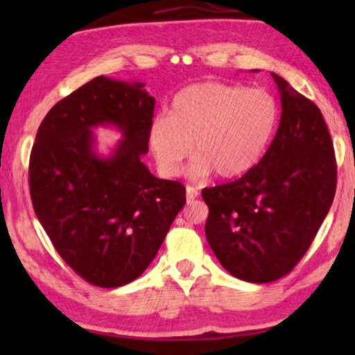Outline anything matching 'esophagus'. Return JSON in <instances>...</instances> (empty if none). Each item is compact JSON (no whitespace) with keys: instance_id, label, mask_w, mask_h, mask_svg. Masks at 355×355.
<instances>
[{"instance_id":"1","label":"esophagus","mask_w":355,"mask_h":355,"mask_svg":"<svg viewBox=\"0 0 355 355\" xmlns=\"http://www.w3.org/2000/svg\"><path fill=\"white\" fill-rule=\"evenodd\" d=\"M197 197H199V191H197V188H194V186H186V200L188 202H191V200H194V199H197Z\"/></svg>"}]
</instances>
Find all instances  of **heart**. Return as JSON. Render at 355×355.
Returning a JSON list of instances; mask_svg holds the SVG:
<instances>
[{
    "label": "heart",
    "instance_id": "obj_1",
    "mask_svg": "<svg viewBox=\"0 0 355 355\" xmlns=\"http://www.w3.org/2000/svg\"><path fill=\"white\" fill-rule=\"evenodd\" d=\"M279 122V103L266 89L207 81L192 84L172 98L148 130L156 163L166 175H178L183 161L197 155L191 172L220 178L243 175L261 158Z\"/></svg>",
    "mask_w": 355,
    "mask_h": 355
}]
</instances>
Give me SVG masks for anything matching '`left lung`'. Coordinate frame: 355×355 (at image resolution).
<instances>
[{
	"instance_id": "obj_1",
	"label": "left lung",
	"mask_w": 355,
	"mask_h": 355,
	"mask_svg": "<svg viewBox=\"0 0 355 355\" xmlns=\"http://www.w3.org/2000/svg\"><path fill=\"white\" fill-rule=\"evenodd\" d=\"M271 75L282 116L268 152L241 178L202 191L209 208L208 244L228 272L250 284H269L293 271L336 188L334 142L320 107Z\"/></svg>"
}]
</instances>
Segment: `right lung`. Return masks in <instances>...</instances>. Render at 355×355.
<instances>
[{"mask_svg": "<svg viewBox=\"0 0 355 355\" xmlns=\"http://www.w3.org/2000/svg\"><path fill=\"white\" fill-rule=\"evenodd\" d=\"M153 110L142 83L97 76L58 101L35 135V216L62 260L95 286L139 277L186 203L182 183L156 178L141 161ZM100 124H114L124 137L107 159L93 152L92 128Z\"/></svg>", "mask_w": 355, "mask_h": 355, "instance_id": "1", "label": "right lung"}]
</instances>
